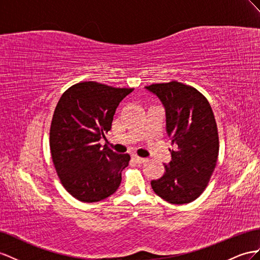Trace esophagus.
<instances>
[{"label": "esophagus", "instance_id": "esophagus-1", "mask_svg": "<svg viewBox=\"0 0 260 260\" xmlns=\"http://www.w3.org/2000/svg\"><path fill=\"white\" fill-rule=\"evenodd\" d=\"M133 159H134V160H135L137 164H144L145 161H147V159H146V158L138 157V156H136V155L133 156Z\"/></svg>", "mask_w": 260, "mask_h": 260}]
</instances>
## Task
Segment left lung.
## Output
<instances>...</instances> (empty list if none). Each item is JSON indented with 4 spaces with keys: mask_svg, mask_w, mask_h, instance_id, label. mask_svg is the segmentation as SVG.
Here are the masks:
<instances>
[{
    "mask_svg": "<svg viewBox=\"0 0 260 260\" xmlns=\"http://www.w3.org/2000/svg\"><path fill=\"white\" fill-rule=\"evenodd\" d=\"M146 89L161 101L167 135L175 145L164 176L152 180L151 188L169 203H190L206 188L217 161L218 133L212 108L202 93L178 81Z\"/></svg>",
    "mask_w": 260,
    "mask_h": 260,
    "instance_id": "1",
    "label": "left lung"
}]
</instances>
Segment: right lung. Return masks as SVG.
Returning a JSON list of instances; mask_svg holds the SVG:
<instances>
[{
    "instance_id": "obj_1",
    "label": "right lung",
    "mask_w": 260,
    "mask_h": 260,
    "mask_svg": "<svg viewBox=\"0 0 260 260\" xmlns=\"http://www.w3.org/2000/svg\"><path fill=\"white\" fill-rule=\"evenodd\" d=\"M133 90L85 81L70 86L58 101L50 125L51 158L64 189L79 201H101L121 184L131 157L102 148L100 139Z\"/></svg>"
}]
</instances>
